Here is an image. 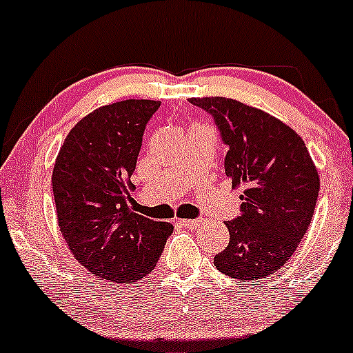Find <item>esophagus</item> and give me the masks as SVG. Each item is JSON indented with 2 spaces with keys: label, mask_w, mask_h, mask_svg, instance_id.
Listing matches in <instances>:
<instances>
[{
  "label": "esophagus",
  "mask_w": 353,
  "mask_h": 353,
  "mask_svg": "<svg viewBox=\"0 0 353 353\" xmlns=\"http://www.w3.org/2000/svg\"><path fill=\"white\" fill-rule=\"evenodd\" d=\"M178 223H181L183 227H188V229H196L202 223V221H199V219H180Z\"/></svg>",
  "instance_id": "34e87169"
}]
</instances>
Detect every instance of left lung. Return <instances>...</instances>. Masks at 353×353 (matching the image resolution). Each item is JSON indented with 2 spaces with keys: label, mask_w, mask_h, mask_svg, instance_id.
<instances>
[{
  "label": "left lung",
  "mask_w": 353,
  "mask_h": 353,
  "mask_svg": "<svg viewBox=\"0 0 353 353\" xmlns=\"http://www.w3.org/2000/svg\"><path fill=\"white\" fill-rule=\"evenodd\" d=\"M214 117L229 146L225 175L244 185L241 215L225 222L229 245L214 257L241 281L268 278L293 256L308 230L320 176L305 141L274 116L229 97H192Z\"/></svg>",
  "instance_id": "left-lung-1"
}]
</instances>
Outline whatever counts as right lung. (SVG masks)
<instances>
[{"label":"right lung","mask_w":353,"mask_h":353,"mask_svg":"<svg viewBox=\"0 0 353 353\" xmlns=\"http://www.w3.org/2000/svg\"><path fill=\"white\" fill-rule=\"evenodd\" d=\"M160 101L128 99L82 117L57 157L52 188L59 227L75 259L90 274L138 283L160 259L170 222L128 207L143 134Z\"/></svg>","instance_id":"obj_1"}]
</instances>
